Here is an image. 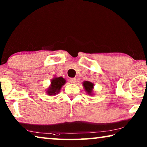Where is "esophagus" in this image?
<instances>
[{
  "label": "esophagus",
  "mask_w": 147,
  "mask_h": 147,
  "mask_svg": "<svg viewBox=\"0 0 147 147\" xmlns=\"http://www.w3.org/2000/svg\"><path fill=\"white\" fill-rule=\"evenodd\" d=\"M69 82H70L71 84H74L76 82V78H70Z\"/></svg>",
  "instance_id": "1"
}]
</instances>
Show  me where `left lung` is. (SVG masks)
I'll list each match as a JSON object with an SVG mask.
<instances>
[{"instance_id": "8db88e82", "label": "left lung", "mask_w": 147, "mask_h": 147, "mask_svg": "<svg viewBox=\"0 0 147 147\" xmlns=\"http://www.w3.org/2000/svg\"><path fill=\"white\" fill-rule=\"evenodd\" d=\"M83 86L84 89H85V90L87 92V93L90 94V95H93V93L92 92H93L94 84L91 83V82L85 81L83 82Z\"/></svg>"}]
</instances>
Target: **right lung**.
I'll use <instances>...</instances> for the list:
<instances>
[{
  "instance_id": "obj_1",
  "label": "right lung",
  "mask_w": 147,
  "mask_h": 147,
  "mask_svg": "<svg viewBox=\"0 0 147 147\" xmlns=\"http://www.w3.org/2000/svg\"><path fill=\"white\" fill-rule=\"evenodd\" d=\"M66 81L62 77H55L51 80V84L47 91L49 95H55L61 90V87L65 84Z\"/></svg>"
}]
</instances>
